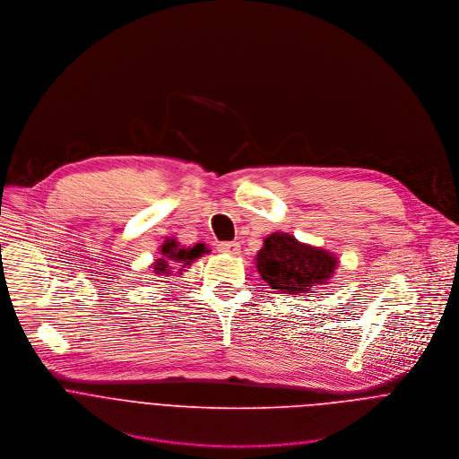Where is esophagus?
<instances>
[{
    "mask_svg": "<svg viewBox=\"0 0 459 459\" xmlns=\"http://www.w3.org/2000/svg\"><path fill=\"white\" fill-rule=\"evenodd\" d=\"M219 251L228 253V255H238L240 253V244L238 242H221Z\"/></svg>",
    "mask_w": 459,
    "mask_h": 459,
    "instance_id": "34e87169",
    "label": "esophagus"
}]
</instances>
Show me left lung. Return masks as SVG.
Listing matches in <instances>:
<instances>
[{"label": "left lung", "mask_w": 459, "mask_h": 459, "mask_svg": "<svg viewBox=\"0 0 459 459\" xmlns=\"http://www.w3.org/2000/svg\"><path fill=\"white\" fill-rule=\"evenodd\" d=\"M337 265V258L319 247L298 242L289 233H273L256 255V269L264 281L285 294H305L325 285Z\"/></svg>", "instance_id": "1"}]
</instances>
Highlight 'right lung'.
Segmentation results:
<instances>
[{
  "mask_svg": "<svg viewBox=\"0 0 459 459\" xmlns=\"http://www.w3.org/2000/svg\"><path fill=\"white\" fill-rule=\"evenodd\" d=\"M204 249V244H197L194 247H179L176 240H167L161 246V258L154 262L152 269L156 274H172V269H178V273L181 274L183 267H188L195 258L203 256ZM170 264H174L175 267L170 268Z\"/></svg>",
  "mask_w": 459,
  "mask_h": 459,
  "instance_id": "add662e5",
  "label": "right lung"
}]
</instances>
